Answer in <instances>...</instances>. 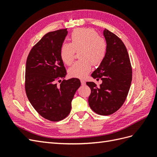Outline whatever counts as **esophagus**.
Instances as JSON below:
<instances>
[{"label":"esophagus","mask_w":157,"mask_h":157,"mask_svg":"<svg viewBox=\"0 0 157 157\" xmlns=\"http://www.w3.org/2000/svg\"><path fill=\"white\" fill-rule=\"evenodd\" d=\"M80 82H81V84L82 85V86H84V85L86 84V82H85L84 80H80Z\"/></svg>","instance_id":"34e87169"}]
</instances>
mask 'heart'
<instances>
[{
  "label": "heart",
  "instance_id": "heart-1",
  "mask_svg": "<svg viewBox=\"0 0 157 157\" xmlns=\"http://www.w3.org/2000/svg\"><path fill=\"white\" fill-rule=\"evenodd\" d=\"M71 42H64L60 49V57L63 62L69 65L75 58V50L79 51L81 58L69 69L72 77L83 78L91 71L92 65L98 66L105 58L107 45L103 38L99 36L93 29L80 28L73 31L71 35Z\"/></svg>",
  "mask_w": 157,
  "mask_h": 157
}]
</instances>
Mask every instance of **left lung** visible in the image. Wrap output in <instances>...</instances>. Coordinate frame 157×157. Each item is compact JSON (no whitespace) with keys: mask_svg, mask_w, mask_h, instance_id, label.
Here are the masks:
<instances>
[{"mask_svg":"<svg viewBox=\"0 0 157 157\" xmlns=\"http://www.w3.org/2000/svg\"><path fill=\"white\" fill-rule=\"evenodd\" d=\"M107 50L105 58L92 74L94 78L102 80L97 86L87 82L91 89L89 105L100 115H109L118 111L124 103L130 88L132 70L129 56L124 44L114 33L103 31Z\"/></svg>","mask_w":157,"mask_h":157,"instance_id":"obj_1","label":"left lung"}]
</instances>
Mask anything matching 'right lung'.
Listing matches in <instances>:
<instances>
[{"label":"right lung","instance_id":"obj_1","mask_svg":"<svg viewBox=\"0 0 157 157\" xmlns=\"http://www.w3.org/2000/svg\"><path fill=\"white\" fill-rule=\"evenodd\" d=\"M67 29L46 33L33 47L26 61L25 88L28 99L40 116L57 122L68 116L80 86L78 78L63 80L67 72L60 57ZM59 79L61 83H55Z\"/></svg>","mask_w":157,"mask_h":157}]
</instances>
